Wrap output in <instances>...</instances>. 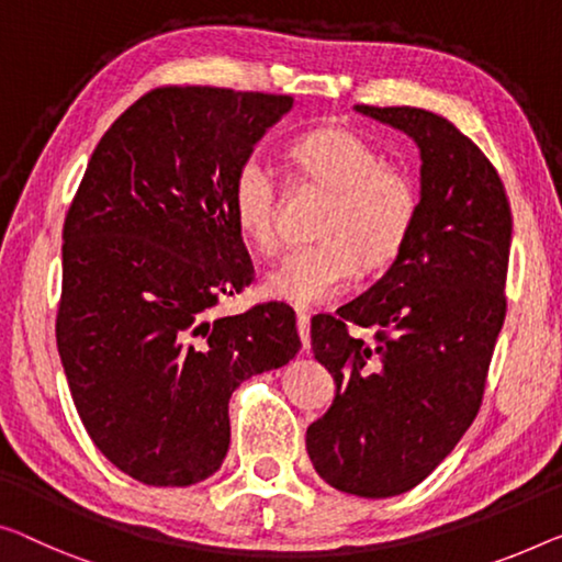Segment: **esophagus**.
Masks as SVG:
<instances>
[{
    "instance_id": "34e87169",
    "label": "esophagus",
    "mask_w": 562,
    "mask_h": 562,
    "mask_svg": "<svg viewBox=\"0 0 562 562\" xmlns=\"http://www.w3.org/2000/svg\"><path fill=\"white\" fill-rule=\"evenodd\" d=\"M297 333H300V340H303V350L310 348V315L303 313V310H297Z\"/></svg>"
}]
</instances>
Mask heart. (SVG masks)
<instances>
[{"mask_svg":"<svg viewBox=\"0 0 562 562\" xmlns=\"http://www.w3.org/2000/svg\"><path fill=\"white\" fill-rule=\"evenodd\" d=\"M288 158L305 181L330 191L315 224V245L292 249L267 272L265 292L297 307L333 297L356 278L398 257L418 216V189L406 171L389 166L371 140L340 125L300 133ZM229 206L241 237L259 252L280 245V191L257 156L237 166Z\"/></svg>","mask_w":562,"mask_h":562,"instance_id":"1","label":"heart"}]
</instances>
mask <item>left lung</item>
<instances>
[{
  "label": "left lung",
  "mask_w": 562,
  "mask_h": 562,
  "mask_svg": "<svg viewBox=\"0 0 562 562\" xmlns=\"http://www.w3.org/2000/svg\"><path fill=\"white\" fill-rule=\"evenodd\" d=\"M356 111L416 140L422 199L391 270L335 315L313 317L335 398L305 443L330 487L379 499L424 482L480 412L505 323L513 214L497 169L454 123L408 105ZM350 324L374 338L353 339Z\"/></svg>",
  "instance_id": "obj_1"
}]
</instances>
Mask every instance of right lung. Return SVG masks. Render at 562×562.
Here are the masks:
<instances>
[{
  "label": "right lung",
  "mask_w": 562,
  "mask_h": 562,
  "mask_svg": "<svg viewBox=\"0 0 562 562\" xmlns=\"http://www.w3.org/2000/svg\"><path fill=\"white\" fill-rule=\"evenodd\" d=\"M290 108L229 88L150 90L100 138L67 209L57 350L90 439L133 480L212 476L234 389L303 346L290 305L214 317L255 274L232 176Z\"/></svg>",
  "instance_id": "obj_1"
}]
</instances>
